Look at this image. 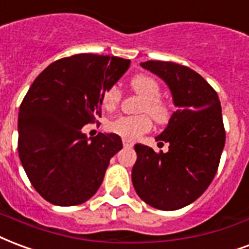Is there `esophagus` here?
Wrapping results in <instances>:
<instances>
[{
	"instance_id": "esophagus-1",
	"label": "esophagus",
	"mask_w": 249,
	"mask_h": 249,
	"mask_svg": "<svg viewBox=\"0 0 249 249\" xmlns=\"http://www.w3.org/2000/svg\"><path fill=\"white\" fill-rule=\"evenodd\" d=\"M123 145H124L125 148H132L133 146V142L132 141H129V140H123Z\"/></svg>"
}]
</instances>
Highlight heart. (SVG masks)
<instances>
[{
  "mask_svg": "<svg viewBox=\"0 0 249 249\" xmlns=\"http://www.w3.org/2000/svg\"><path fill=\"white\" fill-rule=\"evenodd\" d=\"M132 91L143 97L140 110L143 115L120 116L108 124V130L125 140H136L152 129L153 123L149 114L157 123H166L170 117L171 109L166 101L160 97L161 87L154 78L148 75H137L130 79ZM121 100V91L116 86L108 87L101 95V104L107 110L116 109ZM149 113L148 115L146 113Z\"/></svg>",
  "mask_w": 249,
  "mask_h": 249,
  "instance_id": "1",
  "label": "heart"
}]
</instances>
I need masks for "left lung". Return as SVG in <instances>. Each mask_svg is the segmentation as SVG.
I'll return each instance as SVG.
<instances>
[{
    "label": "left lung",
    "instance_id": "1",
    "mask_svg": "<svg viewBox=\"0 0 249 249\" xmlns=\"http://www.w3.org/2000/svg\"><path fill=\"white\" fill-rule=\"evenodd\" d=\"M141 66L166 82L177 110L157 137L169 143V152L134 145L132 182L145 203L173 211L198 199L216 174L226 142L222 107L216 91L194 70L161 60Z\"/></svg>",
    "mask_w": 249,
    "mask_h": 249
}]
</instances>
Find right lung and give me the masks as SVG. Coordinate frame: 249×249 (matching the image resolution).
<instances>
[{
	"instance_id": "1",
	"label": "right lung",
	"mask_w": 249,
	"mask_h": 249,
	"mask_svg": "<svg viewBox=\"0 0 249 249\" xmlns=\"http://www.w3.org/2000/svg\"><path fill=\"white\" fill-rule=\"evenodd\" d=\"M129 59L78 54L38 75L19 107L18 154L31 185L56 206H78L96 194L110 158L123 149L115 133L91 141L82 128L101 117V95Z\"/></svg>"
}]
</instances>
